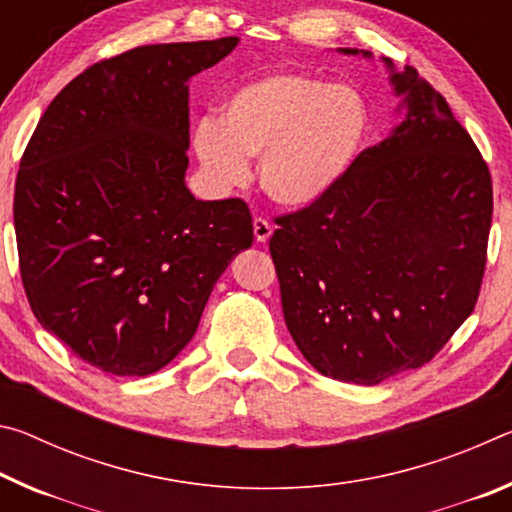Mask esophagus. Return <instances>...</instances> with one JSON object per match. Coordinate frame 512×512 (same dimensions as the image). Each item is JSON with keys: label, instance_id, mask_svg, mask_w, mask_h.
I'll return each mask as SVG.
<instances>
[{"label": "esophagus", "instance_id": "esophagus-1", "mask_svg": "<svg viewBox=\"0 0 512 512\" xmlns=\"http://www.w3.org/2000/svg\"><path fill=\"white\" fill-rule=\"evenodd\" d=\"M253 232H255V239L259 241V244H266V241L271 239V235H273V228H271V223L262 219V216H255Z\"/></svg>", "mask_w": 512, "mask_h": 512}]
</instances>
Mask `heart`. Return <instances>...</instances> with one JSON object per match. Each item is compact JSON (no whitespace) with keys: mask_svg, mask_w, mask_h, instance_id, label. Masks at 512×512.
<instances>
[{"mask_svg":"<svg viewBox=\"0 0 512 512\" xmlns=\"http://www.w3.org/2000/svg\"><path fill=\"white\" fill-rule=\"evenodd\" d=\"M368 128V101L354 85L277 72L232 92L219 121H198L192 149L212 192L244 185L248 160L259 158L264 192L280 205L307 207L341 183Z\"/></svg>","mask_w":512,"mask_h":512,"instance_id":"b5f03b06","label":"heart"}]
</instances>
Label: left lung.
<instances>
[{"label":"left lung","mask_w":512,"mask_h":512,"mask_svg":"<svg viewBox=\"0 0 512 512\" xmlns=\"http://www.w3.org/2000/svg\"><path fill=\"white\" fill-rule=\"evenodd\" d=\"M384 63L402 124L327 196L277 216L268 244L302 357L361 386L424 366L465 323L492 223L488 164L443 94Z\"/></svg>","instance_id":"8db88e82"}]
</instances>
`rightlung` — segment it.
<instances>
[{"label": "right lung", "instance_id": "add662e5", "mask_svg": "<svg viewBox=\"0 0 512 512\" xmlns=\"http://www.w3.org/2000/svg\"><path fill=\"white\" fill-rule=\"evenodd\" d=\"M239 38L137 47L67 83L15 180L20 275L40 325L76 357L146 377L192 341L216 280L253 244L241 198L198 201L189 79Z\"/></svg>", "mask_w": 512, "mask_h": 512}]
</instances>
